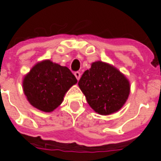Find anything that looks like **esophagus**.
Returning <instances> with one entry per match:
<instances>
[{"instance_id":"obj_1","label":"esophagus","mask_w":161,"mask_h":161,"mask_svg":"<svg viewBox=\"0 0 161 161\" xmlns=\"http://www.w3.org/2000/svg\"><path fill=\"white\" fill-rule=\"evenodd\" d=\"M74 76H75L76 78H77L78 80H79V78H80L81 77V73H79V72H75V73H74Z\"/></svg>"}]
</instances>
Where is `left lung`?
Listing matches in <instances>:
<instances>
[{
    "instance_id": "8db88e82",
    "label": "left lung",
    "mask_w": 161,
    "mask_h": 161,
    "mask_svg": "<svg viewBox=\"0 0 161 161\" xmlns=\"http://www.w3.org/2000/svg\"><path fill=\"white\" fill-rule=\"evenodd\" d=\"M78 86L89 106L102 115L119 111L130 91L126 77L114 66L101 61L92 63L81 77Z\"/></svg>"
}]
</instances>
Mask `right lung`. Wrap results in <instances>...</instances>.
<instances>
[{"instance_id": "obj_1", "label": "right lung", "mask_w": 161, "mask_h": 161, "mask_svg": "<svg viewBox=\"0 0 161 161\" xmlns=\"http://www.w3.org/2000/svg\"><path fill=\"white\" fill-rule=\"evenodd\" d=\"M77 78L67 67L50 60L37 63L23 78V91L31 105L43 112H52Z\"/></svg>"}]
</instances>
